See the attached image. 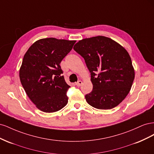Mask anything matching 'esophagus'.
Returning a JSON list of instances; mask_svg holds the SVG:
<instances>
[{"mask_svg": "<svg viewBox=\"0 0 154 154\" xmlns=\"http://www.w3.org/2000/svg\"><path fill=\"white\" fill-rule=\"evenodd\" d=\"M82 84V81H78V82H76V83H75V85H76V86H78V87H80V86H81V85Z\"/></svg>", "mask_w": 154, "mask_h": 154, "instance_id": "esophagus-1", "label": "esophagus"}]
</instances>
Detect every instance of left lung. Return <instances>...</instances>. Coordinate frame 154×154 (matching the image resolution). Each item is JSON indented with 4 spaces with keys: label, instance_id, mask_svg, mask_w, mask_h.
Masks as SVG:
<instances>
[{
    "label": "left lung",
    "instance_id": "left-lung-1",
    "mask_svg": "<svg viewBox=\"0 0 154 154\" xmlns=\"http://www.w3.org/2000/svg\"><path fill=\"white\" fill-rule=\"evenodd\" d=\"M74 51L84 58L91 75L92 91L87 103L97 109L118 106L129 93L135 77L127 51L114 40L97 36L80 40Z\"/></svg>",
    "mask_w": 154,
    "mask_h": 154
}]
</instances>
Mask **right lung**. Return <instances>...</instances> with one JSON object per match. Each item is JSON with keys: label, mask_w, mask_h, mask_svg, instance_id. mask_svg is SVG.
Segmentation results:
<instances>
[{"label": "right lung", "mask_w": 154, "mask_h": 154, "mask_svg": "<svg viewBox=\"0 0 154 154\" xmlns=\"http://www.w3.org/2000/svg\"><path fill=\"white\" fill-rule=\"evenodd\" d=\"M76 40L55 38L36 41L24 56L19 77L27 95L37 109L54 112L67 104L70 87L60 64L71 51Z\"/></svg>", "instance_id": "obj_1"}]
</instances>
